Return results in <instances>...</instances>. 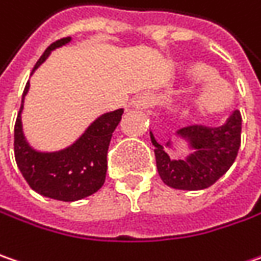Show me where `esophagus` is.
Wrapping results in <instances>:
<instances>
[{"mask_svg": "<svg viewBox=\"0 0 261 261\" xmlns=\"http://www.w3.org/2000/svg\"><path fill=\"white\" fill-rule=\"evenodd\" d=\"M154 101H155V95L154 94H151V92H141V94H138L137 97L134 98L132 106L135 109H138V110H145V109H148V107H151L154 104Z\"/></svg>", "mask_w": 261, "mask_h": 261, "instance_id": "esophagus-1", "label": "esophagus"}]
</instances>
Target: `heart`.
Listing matches in <instances>:
<instances>
[{"instance_id": "1", "label": "heart", "mask_w": 261, "mask_h": 261, "mask_svg": "<svg viewBox=\"0 0 261 261\" xmlns=\"http://www.w3.org/2000/svg\"><path fill=\"white\" fill-rule=\"evenodd\" d=\"M188 74L195 81H205L202 88L192 99L194 106L202 111L220 110L228 101V86L219 79H210L212 70L201 64L191 66Z\"/></svg>"}]
</instances>
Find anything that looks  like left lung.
Segmentation results:
<instances>
[{"mask_svg": "<svg viewBox=\"0 0 261 261\" xmlns=\"http://www.w3.org/2000/svg\"><path fill=\"white\" fill-rule=\"evenodd\" d=\"M241 113L233 110L222 126H188L179 129L175 138L184 142L191 152L184 159L170 157L175 141L159 144L150 130L154 145L157 170L164 184L170 188L200 191L212 187L233 164L241 145Z\"/></svg>", "mask_w": 261, "mask_h": 261, "instance_id": "8db88e82", "label": "left lung"}]
</instances>
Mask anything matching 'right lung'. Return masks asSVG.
Returning <instances> with one entry per match:
<instances>
[{"mask_svg": "<svg viewBox=\"0 0 261 261\" xmlns=\"http://www.w3.org/2000/svg\"><path fill=\"white\" fill-rule=\"evenodd\" d=\"M70 41V36L63 38L48 46L35 64L32 74L45 63L54 49L67 45ZM29 88L31 84L28 82L14 126V155L21 175L33 191L53 200L77 201L92 195L104 185L107 173V151L111 135L122 119L123 109L98 116L84 134L66 148L41 151L33 148L23 132L21 111Z\"/></svg>", "mask_w": 261, "mask_h": 261, "instance_id": "1", "label": "right lung"}]
</instances>
